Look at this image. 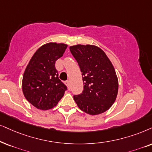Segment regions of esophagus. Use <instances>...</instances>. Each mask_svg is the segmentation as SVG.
Masks as SVG:
<instances>
[{
    "label": "esophagus",
    "instance_id": "34e87169",
    "mask_svg": "<svg viewBox=\"0 0 152 152\" xmlns=\"http://www.w3.org/2000/svg\"><path fill=\"white\" fill-rule=\"evenodd\" d=\"M65 84H66V85L68 86V87H69V85H70L69 80H66V81H65Z\"/></svg>",
    "mask_w": 152,
    "mask_h": 152
}]
</instances>
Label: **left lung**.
<instances>
[{
	"label": "left lung",
	"instance_id": "obj_1",
	"mask_svg": "<svg viewBox=\"0 0 152 152\" xmlns=\"http://www.w3.org/2000/svg\"><path fill=\"white\" fill-rule=\"evenodd\" d=\"M82 72L83 90L74 99L80 110L90 115L102 114L116 100L118 78L111 61L95 45H76L69 48Z\"/></svg>",
	"mask_w": 152,
	"mask_h": 152
}]
</instances>
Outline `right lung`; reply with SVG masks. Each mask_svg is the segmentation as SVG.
Instances as JSON below:
<instances>
[{"instance_id": "add662e5", "label": "right lung", "mask_w": 152, "mask_h": 152, "mask_svg": "<svg viewBox=\"0 0 152 152\" xmlns=\"http://www.w3.org/2000/svg\"><path fill=\"white\" fill-rule=\"evenodd\" d=\"M67 45L49 43L39 48L24 71L22 91L25 98L38 109L53 108L67 87L59 79L55 62L62 57Z\"/></svg>"}]
</instances>
